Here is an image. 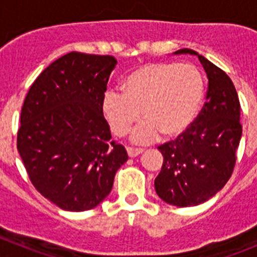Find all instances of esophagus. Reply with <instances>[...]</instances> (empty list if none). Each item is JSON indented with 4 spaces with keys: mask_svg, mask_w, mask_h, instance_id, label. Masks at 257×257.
Masks as SVG:
<instances>
[{
    "mask_svg": "<svg viewBox=\"0 0 257 257\" xmlns=\"http://www.w3.org/2000/svg\"><path fill=\"white\" fill-rule=\"evenodd\" d=\"M143 153V149H138V148H127V154L128 157L134 158V157H138L139 154Z\"/></svg>",
    "mask_w": 257,
    "mask_h": 257,
    "instance_id": "1",
    "label": "esophagus"
}]
</instances>
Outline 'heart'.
<instances>
[{
	"instance_id": "heart-1",
	"label": "heart",
	"mask_w": 257,
	"mask_h": 257,
	"mask_svg": "<svg viewBox=\"0 0 257 257\" xmlns=\"http://www.w3.org/2000/svg\"><path fill=\"white\" fill-rule=\"evenodd\" d=\"M205 83L192 64L149 63L131 70L122 81V91L110 88L101 99V110L118 136L134 130L135 144H151L163 134L175 138L192 126L201 108Z\"/></svg>"
}]
</instances>
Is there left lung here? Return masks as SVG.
Instances as JSON below:
<instances>
[{
	"instance_id": "left-lung-1",
	"label": "left lung",
	"mask_w": 257,
	"mask_h": 257,
	"mask_svg": "<svg viewBox=\"0 0 257 257\" xmlns=\"http://www.w3.org/2000/svg\"><path fill=\"white\" fill-rule=\"evenodd\" d=\"M181 54L198 56L208 79L206 103L183 135L158 147L163 165L154 188L166 203L192 207L212 198L229 180L242 126L239 99L228 74L194 50L174 52Z\"/></svg>"
}]
</instances>
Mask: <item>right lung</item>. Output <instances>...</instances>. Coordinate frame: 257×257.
Wrapping results in <instances>:
<instances>
[{
  "label": "right lung",
  "instance_id": "right-lung-1",
  "mask_svg": "<svg viewBox=\"0 0 257 257\" xmlns=\"http://www.w3.org/2000/svg\"><path fill=\"white\" fill-rule=\"evenodd\" d=\"M115 64L110 55L69 52L37 77L23 104L18 151L36 189L61 210L100 205L128 160L101 110Z\"/></svg>",
  "mask_w": 257,
  "mask_h": 257
}]
</instances>
